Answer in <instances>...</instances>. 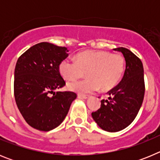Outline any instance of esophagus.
Returning a JSON list of instances; mask_svg holds the SVG:
<instances>
[{"instance_id": "34e87169", "label": "esophagus", "mask_w": 160, "mask_h": 160, "mask_svg": "<svg viewBox=\"0 0 160 160\" xmlns=\"http://www.w3.org/2000/svg\"><path fill=\"white\" fill-rule=\"evenodd\" d=\"M78 97L79 98H82V99H87L89 97H90V95H88V94H78Z\"/></svg>"}]
</instances>
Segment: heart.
I'll return each mask as SVG.
<instances>
[{"instance_id":"1","label":"heart","mask_w":160,"mask_h":160,"mask_svg":"<svg viewBox=\"0 0 160 160\" xmlns=\"http://www.w3.org/2000/svg\"><path fill=\"white\" fill-rule=\"evenodd\" d=\"M125 62L122 55L106 51L88 50L77 55L76 61L66 58L59 64V72L63 78L72 81L82 77L87 79L68 83L71 91L86 94L101 88L107 91L114 88L122 78Z\"/></svg>"}]
</instances>
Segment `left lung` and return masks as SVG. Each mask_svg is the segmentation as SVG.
Instances as JSON below:
<instances>
[{"mask_svg":"<svg viewBox=\"0 0 160 160\" xmlns=\"http://www.w3.org/2000/svg\"><path fill=\"white\" fill-rule=\"evenodd\" d=\"M121 52L126 61L122 79L107 94L108 99L101 101V107L91 114L100 128L109 132L122 131L134 121L142 106L145 93L143 66L141 60L123 47Z\"/></svg>","mask_w":160,"mask_h":160,"instance_id":"obj_1","label":"left lung"}]
</instances>
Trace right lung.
I'll return each instance as SVG.
<instances>
[{
	"instance_id": "right-lung-1",
	"label": "right lung",
	"mask_w": 160,
	"mask_h": 160,
	"mask_svg": "<svg viewBox=\"0 0 160 160\" xmlns=\"http://www.w3.org/2000/svg\"><path fill=\"white\" fill-rule=\"evenodd\" d=\"M67 48L41 42L18 59L14 71V97L28 124L42 131L58 127L77 94L56 91L66 85L59 64L68 57Z\"/></svg>"
}]
</instances>
